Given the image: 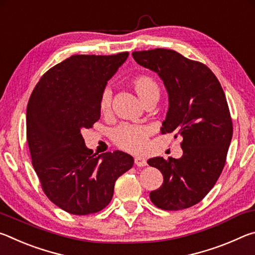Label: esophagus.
Here are the masks:
<instances>
[{
  "mask_svg": "<svg viewBox=\"0 0 255 255\" xmlns=\"http://www.w3.org/2000/svg\"><path fill=\"white\" fill-rule=\"evenodd\" d=\"M135 164H136L137 166L141 167V166H146V165H147V162H146V159H145L144 157L137 156V157H135Z\"/></svg>",
  "mask_w": 255,
  "mask_h": 255,
  "instance_id": "esophagus-1",
  "label": "esophagus"
}]
</instances>
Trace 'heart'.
<instances>
[{
    "instance_id": "heart-1",
    "label": "heart",
    "mask_w": 255,
    "mask_h": 255,
    "mask_svg": "<svg viewBox=\"0 0 255 255\" xmlns=\"http://www.w3.org/2000/svg\"><path fill=\"white\" fill-rule=\"evenodd\" d=\"M131 85L137 96L141 101L147 103L152 100H157L159 97V86L152 76L140 74L132 79ZM111 107V91L105 89L101 93L99 108L101 112L106 114ZM149 137V128L144 125L123 124L115 129L112 132V139L119 148L131 153H140L147 146Z\"/></svg>"
}]
</instances>
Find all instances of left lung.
Masks as SVG:
<instances>
[{
  "label": "left lung",
  "mask_w": 255,
  "mask_h": 255,
  "mask_svg": "<svg viewBox=\"0 0 255 255\" xmlns=\"http://www.w3.org/2000/svg\"><path fill=\"white\" fill-rule=\"evenodd\" d=\"M133 59L157 73L169 94L163 133L183 138L180 158H149L148 165L162 172L163 183L149 193L164 210L195 206L206 197L225 166L233 136V123L225 93L205 64L171 49L133 51Z\"/></svg>",
  "instance_id": "obj_1"
}]
</instances>
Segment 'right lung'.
<instances>
[{
	"label": "right lung",
	"mask_w": 255,
	"mask_h": 255,
	"mask_svg": "<svg viewBox=\"0 0 255 255\" xmlns=\"http://www.w3.org/2000/svg\"><path fill=\"white\" fill-rule=\"evenodd\" d=\"M128 55H73L47 71L30 96L27 140L33 169L48 199L72 215L109 205L116 180L133 164L122 150L93 154L81 133L100 119L101 93Z\"/></svg>",
	"instance_id": "1"
}]
</instances>
